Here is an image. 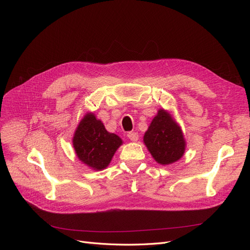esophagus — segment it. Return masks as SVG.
<instances>
[{
  "mask_svg": "<svg viewBox=\"0 0 250 250\" xmlns=\"http://www.w3.org/2000/svg\"><path fill=\"white\" fill-rule=\"evenodd\" d=\"M127 137L131 142H137L139 140V133H137V132H129V133L127 134Z\"/></svg>",
  "mask_w": 250,
  "mask_h": 250,
  "instance_id": "esophagus-1",
  "label": "esophagus"
}]
</instances>
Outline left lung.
Instances as JSON below:
<instances>
[{
	"label": "left lung",
	"instance_id": "left-lung-1",
	"mask_svg": "<svg viewBox=\"0 0 250 250\" xmlns=\"http://www.w3.org/2000/svg\"><path fill=\"white\" fill-rule=\"evenodd\" d=\"M143 141L154 161L163 166L179 161L187 147L181 127L171 113L164 108L158 109L151 121Z\"/></svg>",
	"mask_w": 250,
	"mask_h": 250
}]
</instances>
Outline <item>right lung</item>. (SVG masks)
<instances>
[{
	"instance_id": "add662e5",
	"label": "right lung",
	"mask_w": 250,
	"mask_h": 250,
	"mask_svg": "<svg viewBox=\"0 0 250 250\" xmlns=\"http://www.w3.org/2000/svg\"><path fill=\"white\" fill-rule=\"evenodd\" d=\"M72 143L78 160L88 168L99 171L108 167L123 141L105 129L94 112H86L74 132Z\"/></svg>"
}]
</instances>
